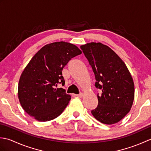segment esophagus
Listing matches in <instances>:
<instances>
[{"mask_svg":"<svg viewBox=\"0 0 151 151\" xmlns=\"http://www.w3.org/2000/svg\"><path fill=\"white\" fill-rule=\"evenodd\" d=\"M75 96H76V97H82L83 93H80V94L75 95Z\"/></svg>","mask_w":151,"mask_h":151,"instance_id":"esophagus-1","label":"esophagus"}]
</instances>
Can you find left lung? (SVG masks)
I'll list each match as a JSON object with an SVG mask.
<instances>
[{
	"mask_svg": "<svg viewBox=\"0 0 151 151\" xmlns=\"http://www.w3.org/2000/svg\"><path fill=\"white\" fill-rule=\"evenodd\" d=\"M102 90L98 106L91 114L106 124L118 123L130 111L134 99L133 78L121 58L108 46L91 42L81 46Z\"/></svg>",
	"mask_w": 151,
	"mask_h": 151,
	"instance_id": "8db88e82",
	"label": "left lung"
}]
</instances>
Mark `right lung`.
I'll return each mask as SVG.
<instances>
[{"label": "right lung", "instance_id": "right-lung-1", "mask_svg": "<svg viewBox=\"0 0 151 151\" xmlns=\"http://www.w3.org/2000/svg\"><path fill=\"white\" fill-rule=\"evenodd\" d=\"M82 54L78 47L65 41L47 44L25 67L18 84V98L27 113L39 121L58 117L70 100L64 89L62 70L69 61Z\"/></svg>", "mask_w": 151, "mask_h": 151}]
</instances>
